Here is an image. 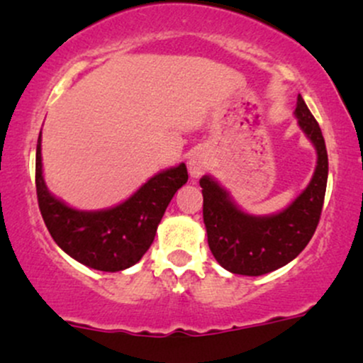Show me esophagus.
Segmentation results:
<instances>
[{"mask_svg":"<svg viewBox=\"0 0 363 363\" xmlns=\"http://www.w3.org/2000/svg\"><path fill=\"white\" fill-rule=\"evenodd\" d=\"M187 169H189V176L193 179L201 177L209 169V157L203 150L194 152L187 160Z\"/></svg>","mask_w":363,"mask_h":363,"instance_id":"1","label":"esophagus"}]
</instances>
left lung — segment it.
Instances as JSON below:
<instances>
[{
	"mask_svg": "<svg viewBox=\"0 0 363 363\" xmlns=\"http://www.w3.org/2000/svg\"><path fill=\"white\" fill-rule=\"evenodd\" d=\"M294 115L316 148L318 162L306 189L286 209L267 216L248 215L215 179H199L209 250L221 267L233 274L262 276L284 267L304 250L320 223L328 181L325 138L301 94Z\"/></svg>",
	"mask_w": 363,
	"mask_h": 363,
	"instance_id": "1",
	"label": "left lung"
}]
</instances>
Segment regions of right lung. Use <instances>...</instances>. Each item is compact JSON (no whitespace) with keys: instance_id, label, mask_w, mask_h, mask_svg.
<instances>
[{"instance_id":"add662e5","label":"right lung","mask_w":363,"mask_h":363,"mask_svg":"<svg viewBox=\"0 0 363 363\" xmlns=\"http://www.w3.org/2000/svg\"><path fill=\"white\" fill-rule=\"evenodd\" d=\"M186 182V164H179L155 174L118 206L79 211L47 189L42 176V138L38 137L35 186L42 218L57 245L86 267L118 272L137 264L154 242L170 199Z\"/></svg>"}]
</instances>
